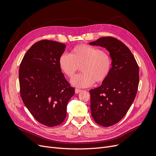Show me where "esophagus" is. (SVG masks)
<instances>
[{"instance_id":"1","label":"esophagus","mask_w":156,"mask_h":156,"mask_svg":"<svg viewBox=\"0 0 156 156\" xmlns=\"http://www.w3.org/2000/svg\"><path fill=\"white\" fill-rule=\"evenodd\" d=\"M80 91H82L81 90H79V89H76V90H75V92H76V94H77V93H80Z\"/></svg>"}]
</instances>
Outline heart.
<instances>
[{
  "instance_id": "obj_1",
  "label": "heart",
  "mask_w": 156,
  "mask_h": 156,
  "mask_svg": "<svg viewBox=\"0 0 156 156\" xmlns=\"http://www.w3.org/2000/svg\"><path fill=\"white\" fill-rule=\"evenodd\" d=\"M111 64L108 53L86 44L75 46L70 55L64 53L59 59L61 70L70 79L80 67L82 73L72 80V84L77 88H86L95 82H104L110 73Z\"/></svg>"
}]
</instances>
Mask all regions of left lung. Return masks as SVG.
<instances>
[{
	"label": "left lung",
	"instance_id": "8db88e82",
	"mask_svg": "<svg viewBox=\"0 0 156 156\" xmlns=\"http://www.w3.org/2000/svg\"><path fill=\"white\" fill-rule=\"evenodd\" d=\"M90 44L105 48L112 59L107 79L101 86L90 91L93 120L100 126L109 127L122 119L134 101L139 67L129 48L113 37H102Z\"/></svg>",
	"mask_w": 156,
	"mask_h": 156
}]
</instances>
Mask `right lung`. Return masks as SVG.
I'll return each mask as SVG.
<instances>
[{
    "mask_svg": "<svg viewBox=\"0 0 156 156\" xmlns=\"http://www.w3.org/2000/svg\"><path fill=\"white\" fill-rule=\"evenodd\" d=\"M66 45L48 40L35 43L20 65V96L35 119L47 127L63 123L66 106L75 93L59 65Z\"/></svg>",
    "mask_w": 156,
    "mask_h": 156,
    "instance_id": "add662e5",
    "label": "right lung"
}]
</instances>
